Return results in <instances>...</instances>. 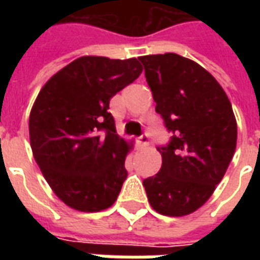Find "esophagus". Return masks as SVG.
I'll use <instances>...</instances> for the list:
<instances>
[{"instance_id": "obj_1", "label": "esophagus", "mask_w": 260, "mask_h": 260, "mask_svg": "<svg viewBox=\"0 0 260 260\" xmlns=\"http://www.w3.org/2000/svg\"><path fill=\"white\" fill-rule=\"evenodd\" d=\"M136 146L139 147V149H143V147L149 146V136L142 135L141 138H138V141H136Z\"/></svg>"}]
</instances>
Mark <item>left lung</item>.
Returning <instances> with one entry per match:
<instances>
[{"mask_svg":"<svg viewBox=\"0 0 260 260\" xmlns=\"http://www.w3.org/2000/svg\"><path fill=\"white\" fill-rule=\"evenodd\" d=\"M156 111L174 135L158 147L161 169L143 180L150 206L181 217L203 206L223 180L237 146L229 97L201 65L178 54L139 57Z\"/></svg>","mask_w":260,"mask_h":260,"instance_id":"left-lung-1","label":"left lung"}]
</instances>
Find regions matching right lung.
Here are the masks:
<instances>
[{"label":"right lung","instance_id":"obj_1","mask_svg":"<svg viewBox=\"0 0 260 260\" xmlns=\"http://www.w3.org/2000/svg\"><path fill=\"white\" fill-rule=\"evenodd\" d=\"M136 58L85 55L53 75L29 117L30 146L50 188L86 213L113 206L122 188L129 142L108 113L114 94L142 74Z\"/></svg>","mask_w":260,"mask_h":260}]
</instances>
